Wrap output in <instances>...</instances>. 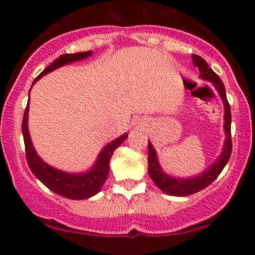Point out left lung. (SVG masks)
Instances as JSON below:
<instances>
[{
	"instance_id": "left-lung-1",
	"label": "left lung",
	"mask_w": 255,
	"mask_h": 255,
	"mask_svg": "<svg viewBox=\"0 0 255 255\" xmlns=\"http://www.w3.org/2000/svg\"><path fill=\"white\" fill-rule=\"evenodd\" d=\"M193 64L194 67H198L200 75L199 78L203 79L205 81H209L213 85L216 90H217L219 97L224 105V133L225 140L222 148L221 154H219L217 159L212 162V164L207 169H205L200 174L194 175L191 177H176L171 176V175L166 174L163 170L162 166L158 160L157 151L154 150L153 145L148 140V175H150L151 180L153 181L154 184L160 189L162 192L166 193L169 195H174V197H187V195L194 194L201 189L206 188L210 183L217 178L221 174L224 166L227 165L228 160H229L231 154V114H230V105L228 103L227 95H225V87L219 77L216 74L206 63V61L203 57L198 56V55H192Z\"/></svg>"
}]
</instances>
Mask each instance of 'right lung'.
Masks as SVG:
<instances>
[{"label":"right lung","instance_id":"obj_1","mask_svg":"<svg viewBox=\"0 0 255 255\" xmlns=\"http://www.w3.org/2000/svg\"><path fill=\"white\" fill-rule=\"evenodd\" d=\"M92 56V51L77 52V54H66L57 58L50 66L46 67L44 71L38 75L36 80L33 81L32 86L39 80L40 78L46 75L48 73L54 72L55 69L66 64L78 62V61L85 60V58ZM31 89L28 91V97H30ZM28 109H30V102L26 107L24 120H22V135H24L25 147H26V158H27L28 166L34 176L42 182L44 186L48 187L52 192L58 195H62L64 198L73 199V200H83L89 199L96 195L102 189L108 175L110 171V159L114 151L119 147L122 142L127 139L128 134L125 133L121 136L116 137L115 140L110 141L102 148L98 153L97 159L93 163V165L86 171L80 172H68L60 170L54 166L45 163L38 156L36 148L32 144L30 130H28Z\"/></svg>","mask_w":255,"mask_h":255}]
</instances>
